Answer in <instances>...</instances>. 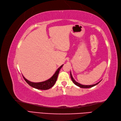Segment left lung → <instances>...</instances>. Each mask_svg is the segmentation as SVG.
<instances>
[{
	"label": "left lung",
	"mask_w": 121,
	"mask_h": 121,
	"mask_svg": "<svg viewBox=\"0 0 121 121\" xmlns=\"http://www.w3.org/2000/svg\"><path fill=\"white\" fill-rule=\"evenodd\" d=\"M70 77H71V78L72 82L74 83L76 85V86H79L80 87H81V88H90V87H92L94 86H95L96 85L99 84V83L101 82V81H100V82L96 83L93 84V85H88V86H86V85H82V84H80V83H78L75 81L74 79H73V78L72 77V74H71V72H70Z\"/></svg>",
	"instance_id": "8db88e82"
}]
</instances>
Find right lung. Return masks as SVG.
<instances>
[{"label": "right lung", "instance_id": "obj_1", "mask_svg": "<svg viewBox=\"0 0 121 121\" xmlns=\"http://www.w3.org/2000/svg\"><path fill=\"white\" fill-rule=\"evenodd\" d=\"M63 65L60 66V67L56 71V72L54 73V74L53 75V76L51 78H50L49 79L43 82H32L29 81V80H28L27 79H26V78L23 76V75L22 76H23V79H25L26 82H27L30 86H32V87H34V88L37 89L46 90H48L49 89H50L51 87H52L54 86V84H55L56 80H57L59 71H60V70L61 69V68L62 67Z\"/></svg>", "mask_w": 121, "mask_h": 121}]
</instances>
